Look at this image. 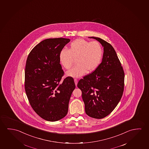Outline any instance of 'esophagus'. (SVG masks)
Instances as JSON below:
<instances>
[{
    "label": "esophagus",
    "instance_id": "esophagus-1",
    "mask_svg": "<svg viewBox=\"0 0 149 149\" xmlns=\"http://www.w3.org/2000/svg\"><path fill=\"white\" fill-rule=\"evenodd\" d=\"M74 82H75V84L76 86L77 85V83H78V81L76 79H74Z\"/></svg>",
    "mask_w": 149,
    "mask_h": 149
}]
</instances>
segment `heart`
Returning a JSON list of instances; mask_svg holds the SVG:
<instances>
[{
  "instance_id": "1",
  "label": "heart",
  "mask_w": 149,
  "mask_h": 149,
  "mask_svg": "<svg viewBox=\"0 0 149 149\" xmlns=\"http://www.w3.org/2000/svg\"><path fill=\"white\" fill-rule=\"evenodd\" d=\"M103 49L97 42H90L83 39H76L69 46V50L63 49L59 55V61L63 67L69 70L73 65L74 60L76 65L66 72V75L79 77L87 71H94L101 63Z\"/></svg>"
}]
</instances>
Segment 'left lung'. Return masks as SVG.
Instances as JSON below:
<instances>
[{"label":"left lung","mask_w":149,"mask_h":149,"mask_svg":"<svg viewBox=\"0 0 149 149\" xmlns=\"http://www.w3.org/2000/svg\"><path fill=\"white\" fill-rule=\"evenodd\" d=\"M95 39L104 47L102 61L95 70L81 79L77 87L82 91L85 112L95 119L109 115L121 99L124 86V73L112 45L103 39Z\"/></svg>","instance_id":"obj_1"}]
</instances>
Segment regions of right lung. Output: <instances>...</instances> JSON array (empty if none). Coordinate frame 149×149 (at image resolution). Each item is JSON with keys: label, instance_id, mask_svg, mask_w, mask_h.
Wrapping results in <instances>:
<instances>
[{"label": "right lung", "instance_id": "obj_1", "mask_svg": "<svg viewBox=\"0 0 149 149\" xmlns=\"http://www.w3.org/2000/svg\"><path fill=\"white\" fill-rule=\"evenodd\" d=\"M69 39H47L37 44L28 56L25 88L34 111L48 121H57L68 113L71 94L75 88L73 78L61 81L64 72L59 55Z\"/></svg>", "mask_w": 149, "mask_h": 149}]
</instances>
